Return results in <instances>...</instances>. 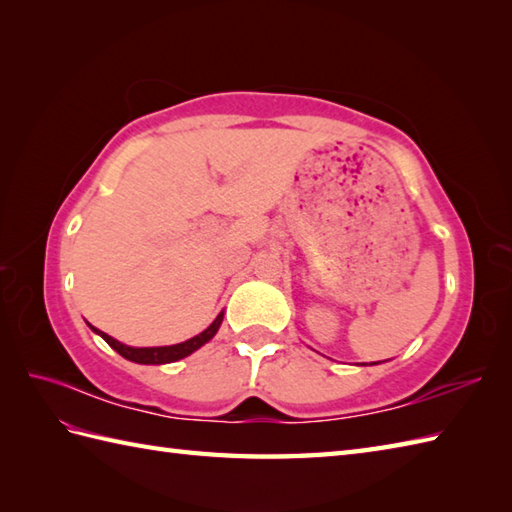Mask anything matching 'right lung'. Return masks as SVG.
Returning a JSON list of instances; mask_svg holds the SVG:
<instances>
[{"label":"right lung","instance_id":"right-lung-1","mask_svg":"<svg viewBox=\"0 0 512 512\" xmlns=\"http://www.w3.org/2000/svg\"><path fill=\"white\" fill-rule=\"evenodd\" d=\"M221 322H223V311L217 315V320H214L206 328V331L199 333L197 337H192V339H188V342H181V344H175V346H157V348H133V346H127V344H120L118 339L109 337L107 333L98 331V328H94V326H92V331L105 339V342L113 350H116L118 355H122L124 359L135 361V363H146V366H157V363H173V361H179V359L192 355V352L201 348L203 344H208L210 339L217 335Z\"/></svg>","mask_w":512,"mask_h":512}]
</instances>
